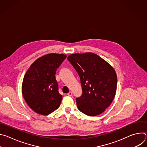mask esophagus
Returning a JSON list of instances; mask_svg holds the SVG:
<instances>
[{"label":"esophagus","instance_id":"obj_1","mask_svg":"<svg viewBox=\"0 0 147 147\" xmlns=\"http://www.w3.org/2000/svg\"><path fill=\"white\" fill-rule=\"evenodd\" d=\"M72 94H72V92H71V91H70V92H69V93H68L67 95L68 96H72Z\"/></svg>","mask_w":147,"mask_h":147}]
</instances>
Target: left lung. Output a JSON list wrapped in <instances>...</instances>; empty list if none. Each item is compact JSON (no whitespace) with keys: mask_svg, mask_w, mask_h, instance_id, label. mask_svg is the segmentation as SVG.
I'll list each match as a JSON object with an SVG mask.
<instances>
[{"mask_svg":"<svg viewBox=\"0 0 147 147\" xmlns=\"http://www.w3.org/2000/svg\"><path fill=\"white\" fill-rule=\"evenodd\" d=\"M67 60L80 78L82 94L76 98L80 111L97 116L110 106L116 92L117 75L107 61L91 52L71 54Z\"/></svg>","mask_w":147,"mask_h":147,"instance_id":"1","label":"left lung"}]
</instances>
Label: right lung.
Returning <instances> with one entry per match:
<instances>
[{
	"mask_svg": "<svg viewBox=\"0 0 147 147\" xmlns=\"http://www.w3.org/2000/svg\"><path fill=\"white\" fill-rule=\"evenodd\" d=\"M64 54L50 53L36 59L27 71L23 81L22 94L35 112L48 115L57 109L62 100L55 74L66 59Z\"/></svg>",
	"mask_w": 147,
	"mask_h": 147,
	"instance_id": "right-lung-1",
	"label": "right lung"
}]
</instances>
